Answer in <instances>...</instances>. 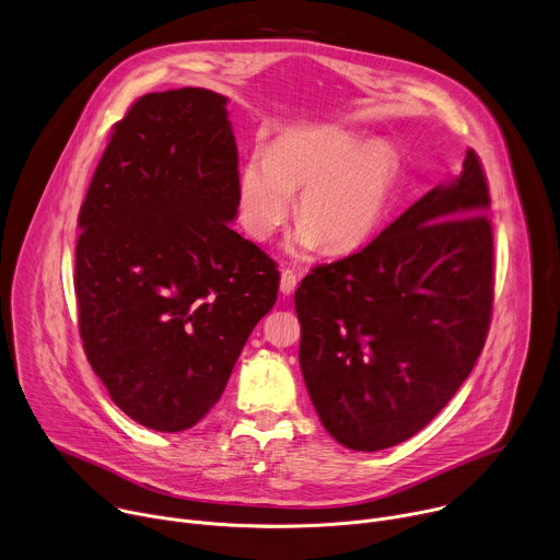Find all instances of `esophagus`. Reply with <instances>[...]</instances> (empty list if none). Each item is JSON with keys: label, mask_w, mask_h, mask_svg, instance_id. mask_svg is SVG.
Segmentation results:
<instances>
[{"label": "esophagus", "mask_w": 560, "mask_h": 560, "mask_svg": "<svg viewBox=\"0 0 560 560\" xmlns=\"http://www.w3.org/2000/svg\"><path fill=\"white\" fill-rule=\"evenodd\" d=\"M296 283H299V277H296V272L294 270H281V292L285 294V296H290L294 290H296Z\"/></svg>", "instance_id": "1"}]
</instances>
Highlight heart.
Wrapping results in <instances>:
<instances>
[{
    "label": "heart",
    "mask_w": 560,
    "mask_h": 560,
    "mask_svg": "<svg viewBox=\"0 0 560 560\" xmlns=\"http://www.w3.org/2000/svg\"><path fill=\"white\" fill-rule=\"evenodd\" d=\"M398 162L394 150L343 128H303L255 152L238 173V214L257 242L285 223L301 192L292 250L328 255L365 246L383 221Z\"/></svg>",
    "instance_id": "obj_1"
}]
</instances>
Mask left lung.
<instances>
[{
    "mask_svg": "<svg viewBox=\"0 0 560 560\" xmlns=\"http://www.w3.org/2000/svg\"><path fill=\"white\" fill-rule=\"evenodd\" d=\"M490 188L467 150L374 242L316 266L294 292L299 363L341 445L378 452L421 432L481 354L494 301Z\"/></svg>",
    "mask_w": 560,
    "mask_h": 560,
    "instance_id": "8db88e82",
    "label": "left lung"
}]
</instances>
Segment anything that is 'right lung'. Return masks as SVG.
Here are the masks:
<instances>
[{"label":"right lung","instance_id":"right-lung-1","mask_svg":"<svg viewBox=\"0 0 560 560\" xmlns=\"http://www.w3.org/2000/svg\"><path fill=\"white\" fill-rule=\"evenodd\" d=\"M228 97H139L113 126L79 210V337L117 408L182 432L219 401L279 290L277 264L232 230L238 154Z\"/></svg>","mask_w":560,"mask_h":560}]
</instances>
